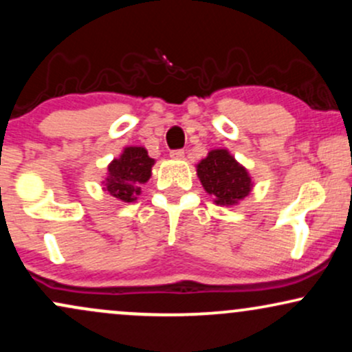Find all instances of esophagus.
<instances>
[{
    "label": "esophagus",
    "mask_w": 352,
    "mask_h": 352,
    "mask_svg": "<svg viewBox=\"0 0 352 352\" xmlns=\"http://www.w3.org/2000/svg\"><path fill=\"white\" fill-rule=\"evenodd\" d=\"M170 157H172V159H175V160H180V159H184V157H185V152L182 151V148H177V151L170 152Z\"/></svg>",
    "instance_id": "esophagus-1"
}]
</instances>
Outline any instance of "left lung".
Listing matches in <instances>:
<instances>
[{
	"label": "left lung",
	"mask_w": 352,
	"mask_h": 352,
	"mask_svg": "<svg viewBox=\"0 0 352 352\" xmlns=\"http://www.w3.org/2000/svg\"><path fill=\"white\" fill-rule=\"evenodd\" d=\"M197 175L207 193L215 197V204L225 207H232L243 200L253 187L246 168L225 148L210 151L197 165Z\"/></svg>",
	"instance_id": "left-lung-1"
}]
</instances>
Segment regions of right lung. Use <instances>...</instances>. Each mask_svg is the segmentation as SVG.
<instances>
[{
    "label": "right lung",
    "instance_id": "right-lung-1",
    "mask_svg": "<svg viewBox=\"0 0 352 352\" xmlns=\"http://www.w3.org/2000/svg\"><path fill=\"white\" fill-rule=\"evenodd\" d=\"M155 160L144 147H125L122 155L109 164L104 190L120 201H134L140 195V185L151 179Z\"/></svg>",
    "mask_w": 352,
    "mask_h": 352
}]
</instances>
